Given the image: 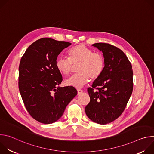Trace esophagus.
Masks as SVG:
<instances>
[{
  "label": "esophagus",
  "instance_id": "1",
  "mask_svg": "<svg viewBox=\"0 0 154 154\" xmlns=\"http://www.w3.org/2000/svg\"><path fill=\"white\" fill-rule=\"evenodd\" d=\"M82 92H83V91H82V90H80V89H77V94H81Z\"/></svg>",
  "mask_w": 154,
  "mask_h": 154
}]
</instances>
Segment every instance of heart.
<instances>
[{
    "label": "heart",
    "instance_id": "b5f03b06",
    "mask_svg": "<svg viewBox=\"0 0 154 154\" xmlns=\"http://www.w3.org/2000/svg\"><path fill=\"white\" fill-rule=\"evenodd\" d=\"M69 58L59 57L56 61V67L62 74L69 75L74 66L79 65V74L74 75L66 81L69 86L80 88L91 80L97 79L102 73L105 62L102 54L94 52L83 45H78L68 52Z\"/></svg>",
    "mask_w": 154,
    "mask_h": 154
}]
</instances>
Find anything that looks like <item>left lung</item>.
<instances>
[{
    "label": "left lung",
    "mask_w": 154,
    "mask_h": 154,
    "mask_svg": "<svg viewBox=\"0 0 154 154\" xmlns=\"http://www.w3.org/2000/svg\"><path fill=\"white\" fill-rule=\"evenodd\" d=\"M93 46L102 52L105 66L92 87L88 88L90 102L85 110L93 122L106 124L121 116L132 93V67L125 54L117 47L102 42Z\"/></svg>",
    "instance_id": "8db88e82"
}]
</instances>
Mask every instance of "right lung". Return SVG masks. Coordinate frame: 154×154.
<instances>
[{
    "mask_svg": "<svg viewBox=\"0 0 154 154\" xmlns=\"http://www.w3.org/2000/svg\"><path fill=\"white\" fill-rule=\"evenodd\" d=\"M71 45L43 38L32 43L20 59L19 90L27 112L41 123L52 124L59 119L77 94L73 86L57 87L63 78L56 67L57 58Z\"/></svg>",
    "mask_w": 154,
    "mask_h": 154,
    "instance_id": "right-lung-1",
    "label": "right lung"
}]
</instances>
